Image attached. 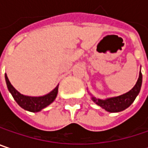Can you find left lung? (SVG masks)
I'll return each mask as SVG.
<instances>
[{"mask_svg": "<svg viewBox=\"0 0 148 148\" xmlns=\"http://www.w3.org/2000/svg\"><path fill=\"white\" fill-rule=\"evenodd\" d=\"M141 84H142V74L140 71L138 80L134 85V86L130 92L123 95L109 98L106 99H96L95 97H92V99L96 104H98L99 106H100L101 108H103L109 112H120L130 107L131 103L134 101L135 98L137 97V95L140 91Z\"/></svg>", "mask_w": 148, "mask_h": 148, "instance_id": "1", "label": "left lung"}]
</instances>
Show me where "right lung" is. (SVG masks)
Segmentation results:
<instances>
[{
  "instance_id": "1",
  "label": "right lung",
  "mask_w": 148,
  "mask_h": 148,
  "mask_svg": "<svg viewBox=\"0 0 148 148\" xmlns=\"http://www.w3.org/2000/svg\"><path fill=\"white\" fill-rule=\"evenodd\" d=\"M5 79H6V83H7V86L8 91L10 92V93L12 94V96L14 97V100L17 102V103L23 108L25 110L31 111V112H38L41 110H43L44 108L47 107L48 105H49L52 103L56 96H57V92H58V86L52 90L49 93L46 94L45 96H41V97H30V96H25L21 94L20 92H18L14 87L12 86V84L10 83L7 74H5Z\"/></svg>"
}]
</instances>
